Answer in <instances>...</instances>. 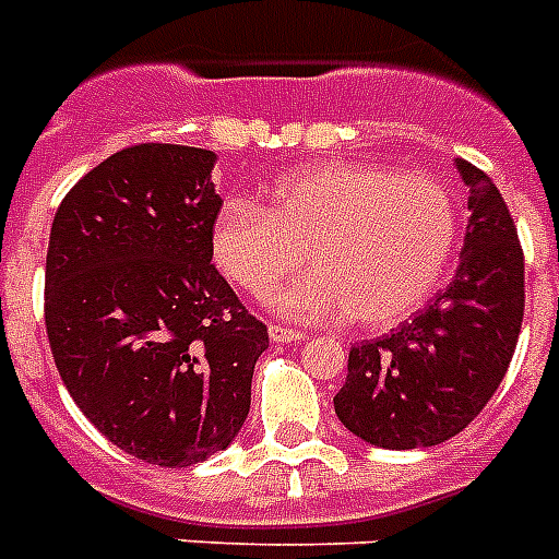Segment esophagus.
I'll list each match as a JSON object with an SVG mask.
<instances>
[{"label":"esophagus","instance_id":"1","mask_svg":"<svg viewBox=\"0 0 559 559\" xmlns=\"http://www.w3.org/2000/svg\"><path fill=\"white\" fill-rule=\"evenodd\" d=\"M270 338L275 344H293V342H301L304 333H298V330H289V326L272 324L270 326Z\"/></svg>","mask_w":559,"mask_h":559}]
</instances>
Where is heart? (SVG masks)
<instances>
[{
    "mask_svg": "<svg viewBox=\"0 0 559 559\" xmlns=\"http://www.w3.org/2000/svg\"><path fill=\"white\" fill-rule=\"evenodd\" d=\"M456 243V206L433 177L373 163H312L270 186V203L233 198L212 224V255L264 298L289 272H316L272 298L287 319L388 330L428 301Z\"/></svg>",
    "mask_w": 559,
    "mask_h": 559,
    "instance_id": "obj_1",
    "label": "heart"
}]
</instances>
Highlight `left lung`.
Returning a JSON list of instances; mask_svg holds the SVG:
<instances>
[{"label": "left lung", "mask_w": 559, "mask_h": 559, "mask_svg": "<svg viewBox=\"0 0 559 559\" xmlns=\"http://www.w3.org/2000/svg\"><path fill=\"white\" fill-rule=\"evenodd\" d=\"M468 186V233L451 287L376 342L350 347L335 416L358 439L411 451L456 437L500 388L525 310L514 217L491 177L456 160Z\"/></svg>", "instance_id": "8db88e82"}]
</instances>
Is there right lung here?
Here are the masks:
<instances>
[{"mask_svg":"<svg viewBox=\"0 0 559 559\" xmlns=\"http://www.w3.org/2000/svg\"><path fill=\"white\" fill-rule=\"evenodd\" d=\"M215 152L122 148L53 215L45 330L76 407L120 451L186 468L235 442L266 324L212 264Z\"/></svg>","mask_w":559,"mask_h":559,"instance_id":"1","label":"right lung"}]
</instances>
